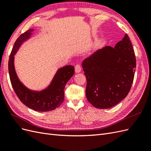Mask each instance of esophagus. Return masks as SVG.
I'll return each instance as SVG.
<instances>
[{"mask_svg": "<svg viewBox=\"0 0 151 151\" xmlns=\"http://www.w3.org/2000/svg\"><path fill=\"white\" fill-rule=\"evenodd\" d=\"M75 72L77 73H80L81 71V69H82V68H81V66L79 64H77L75 65Z\"/></svg>", "mask_w": 151, "mask_h": 151, "instance_id": "obj_1", "label": "esophagus"}]
</instances>
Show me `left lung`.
<instances>
[{"mask_svg":"<svg viewBox=\"0 0 151 151\" xmlns=\"http://www.w3.org/2000/svg\"><path fill=\"white\" fill-rule=\"evenodd\" d=\"M87 78L86 97L100 109H110L128 94L133 83L136 58L126 34L115 47L105 46L82 62Z\"/></svg>","mask_w":151,"mask_h":151,"instance_id":"obj_1","label":"left lung"}]
</instances>
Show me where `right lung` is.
Instances as JSON below:
<instances>
[{
    "label": "right lung",
    "instance_id": "obj_1",
    "mask_svg": "<svg viewBox=\"0 0 151 151\" xmlns=\"http://www.w3.org/2000/svg\"><path fill=\"white\" fill-rule=\"evenodd\" d=\"M33 31V29H29L15 41L8 63L9 78L15 93L25 106L37 111H51L59 107L64 101V88L75 74V68L68 65L58 69L52 82L44 90L36 91L27 88L19 80L15 71L14 55L23 42L30 38Z\"/></svg>",
    "mask_w": 151,
    "mask_h": 151
}]
</instances>
